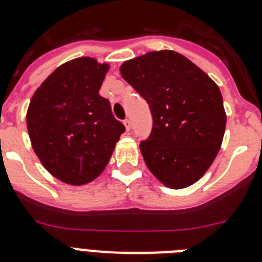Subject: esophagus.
I'll use <instances>...</instances> for the list:
<instances>
[{
	"label": "esophagus",
	"mask_w": 262,
	"mask_h": 262,
	"mask_svg": "<svg viewBox=\"0 0 262 262\" xmlns=\"http://www.w3.org/2000/svg\"><path fill=\"white\" fill-rule=\"evenodd\" d=\"M124 125H125V127H126V132L130 130L132 124H130V120H129V118H126V120H124Z\"/></svg>",
	"instance_id": "obj_1"
}]
</instances>
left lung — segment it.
Wrapping results in <instances>:
<instances>
[{
  "instance_id": "1",
  "label": "left lung",
  "mask_w": 262,
  "mask_h": 262,
  "mask_svg": "<svg viewBox=\"0 0 262 262\" xmlns=\"http://www.w3.org/2000/svg\"><path fill=\"white\" fill-rule=\"evenodd\" d=\"M121 74L150 109L151 132L140 144L149 170L172 189L194 184L214 161L225 133L219 86L173 50L126 61Z\"/></svg>"
}]
</instances>
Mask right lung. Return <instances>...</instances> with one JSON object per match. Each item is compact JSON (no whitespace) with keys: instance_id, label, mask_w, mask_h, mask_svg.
<instances>
[{"instance_id":"add662e5","label":"right lung","mask_w":262,"mask_h":262,"mask_svg":"<svg viewBox=\"0 0 262 262\" xmlns=\"http://www.w3.org/2000/svg\"><path fill=\"white\" fill-rule=\"evenodd\" d=\"M107 69L89 57L69 61L43 81L29 104L33 149L50 174L70 185L97 179L125 132L100 96Z\"/></svg>"}]
</instances>
